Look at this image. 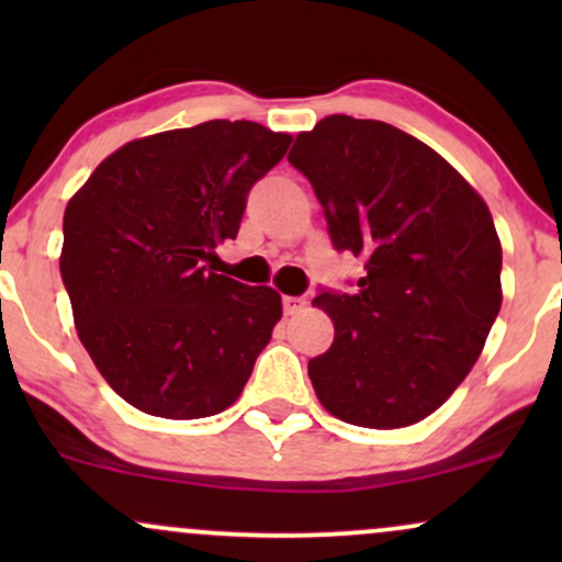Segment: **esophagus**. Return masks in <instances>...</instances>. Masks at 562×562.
Masks as SVG:
<instances>
[{
	"instance_id": "esophagus-1",
	"label": "esophagus",
	"mask_w": 562,
	"mask_h": 562,
	"mask_svg": "<svg viewBox=\"0 0 562 562\" xmlns=\"http://www.w3.org/2000/svg\"><path fill=\"white\" fill-rule=\"evenodd\" d=\"M303 306H306V299H301V295H285V299H282V308H285V314H299Z\"/></svg>"
}]
</instances>
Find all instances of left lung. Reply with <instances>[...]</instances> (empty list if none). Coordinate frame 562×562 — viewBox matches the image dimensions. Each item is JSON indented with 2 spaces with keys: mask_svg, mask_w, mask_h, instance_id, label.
I'll list each match as a JSON object with an SVG mask.
<instances>
[{
  "mask_svg": "<svg viewBox=\"0 0 562 562\" xmlns=\"http://www.w3.org/2000/svg\"><path fill=\"white\" fill-rule=\"evenodd\" d=\"M290 164L314 187L335 250L364 261L351 293L314 299L335 325L308 362L322 406L362 428L436 412L481 357L502 306V245L479 192L420 139L327 115Z\"/></svg>",
  "mask_w": 562,
  "mask_h": 562,
  "instance_id": "left-lung-1",
  "label": "left lung"
}]
</instances>
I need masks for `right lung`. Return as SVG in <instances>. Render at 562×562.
I'll return each instance as SVG.
<instances>
[{
    "label": "right lung",
    "mask_w": 562,
    "mask_h": 562,
    "mask_svg": "<svg viewBox=\"0 0 562 562\" xmlns=\"http://www.w3.org/2000/svg\"><path fill=\"white\" fill-rule=\"evenodd\" d=\"M290 134L205 121L128 142L97 166L63 216L60 274L83 348L124 402L198 420L240 396L282 317L280 293L216 274L245 200Z\"/></svg>",
    "instance_id": "1"
}]
</instances>
